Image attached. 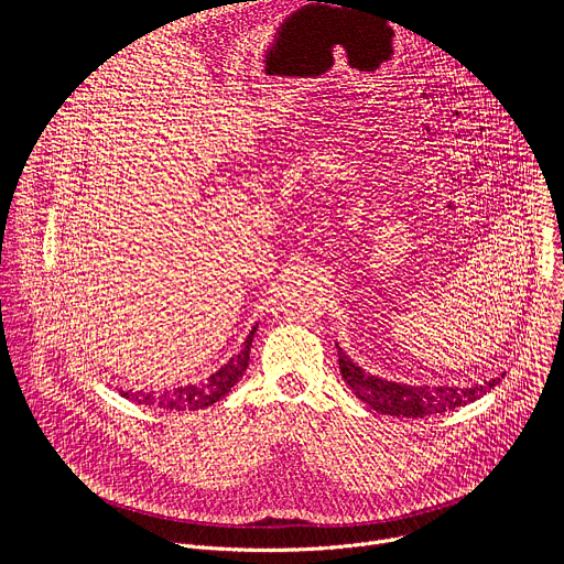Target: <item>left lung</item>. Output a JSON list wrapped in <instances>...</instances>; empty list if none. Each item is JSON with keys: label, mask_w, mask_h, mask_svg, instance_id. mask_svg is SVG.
Returning a JSON list of instances; mask_svg holds the SVG:
<instances>
[{"label": "left lung", "mask_w": 564, "mask_h": 564, "mask_svg": "<svg viewBox=\"0 0 564 564\" xmlns=\"http://www.w3.org/2000/svg\"><path fill=\"white\" fill-rule=\"evenodd\" d=\"M339 350V370L344 381L352 388V392L368 404L375 413L394 415V417H429L446 411H455L466 406L468 401L485 397L491 388L500 383L498 379L475 383L470 388H455V386H409L397 383L381 377L366 372L357 366L337 344ZM505 377V372H502Z\"/></svg>", "instance_id": "left-lung-1"}]
</instances>
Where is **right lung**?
Returning a JSON list of instances; mask_svg holds the SVG:
<instances>
[{
    "mask_svg": "<svg viewBox=\"0 0 564 564\" xmlns=\"http://www.w3.org/2000/svg\"><path fill=\"white\" fill-rule=\"evenodd\" d=\"M259 326H254L248 335V339L240 346V350L225 364L220 366L214 375H209L200 383H187L178 386L174 390H163V392H131V390H120L122 397L138 401V404L144 406H155V409H167V411H200L207 409L216 401H220L236 383L243 377V372L250 366V348L252 339Z\"/></svg>",
    "mask_w": 564,
    "mask_h": 564,
    "instance_id": "add662e5",
    "label": "right lung"
}]
</instances>
